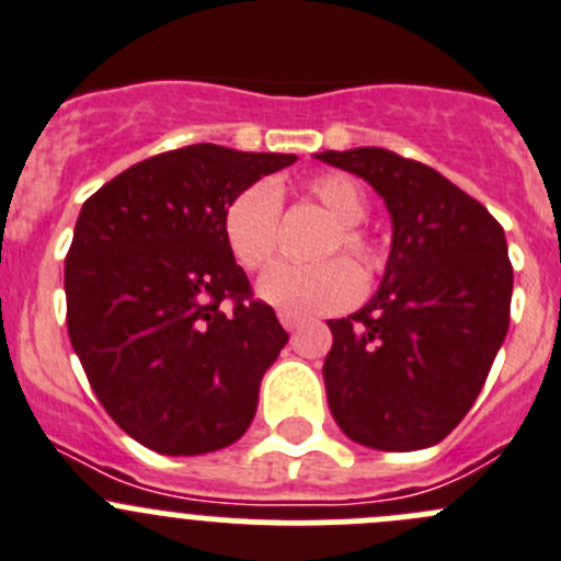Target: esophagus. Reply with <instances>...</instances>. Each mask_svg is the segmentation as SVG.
I'll return each instance as SVG.
<instances>
[{
  "label": "esophagus",
  "mask_w": 561,
  "mask_h": 561,
  "mask_svg": "<svg viewBox=\"0 0 561 561\" xmlns=\"http://www.w3.org/2000/svg\"><path fill=\"white\" fill-rule=\"evenodd\" d=\"M277 319H280V324H284V328L289 330V333H291V330H297V328H300V317H295V313H286V311H280V313H277Z\"/></svg>",
  "instance_id": "34e87169"
}]
</instances>
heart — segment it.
<instances>
[{"label":"heart","mask_w":561,"mask_h":561,"mask_svg":"<svg viewBox=\"0 0 561 561\" xmlns=\"http://www.w3.org/2000/svg\"><path fill=\"white\" fill-rule=\"evenodd\" d=\"M306 197L322 206L339 226L319 248V264H277L261 277L259 295L275 308L295 317L333 313L360 295V277L375 280L386 266L380 242L360 222L369 215V195L364 184L346 173L313 175L302 186ZM222 237L233 259L250 272L266 270L280 248V195L270 181H255L239 190L222 211ZM358 266L360 276L344 260Z\"/></svg>","instance_id":"heart-1"}]
</instances>
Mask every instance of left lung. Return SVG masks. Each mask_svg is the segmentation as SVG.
<instances>
[{
  "label": "left lung",
  "mask_w": 561,
  "mask_h": 561,
  "mask_svg": "<svg viewBox=\"0 0 561 561\" xmlns=\"http://www.w3.org/2000/svg\"><path fill=\"white\" fill-rule=\"evenodd\" d=\"M369 181L393 242L369 306L330 319L324 388L355 444L413 451L440 444L471 410L510 328L504 228L449 179L386 148L322 151Z\"/></svg>",
  "instance_id": "obj_1"
}]
</instances>
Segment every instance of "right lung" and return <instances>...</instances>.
Returning a JSON list of instances; mask_svg holds the SVG:
<instances>
[{"label": "right lung", "instance_id": "add662e5", "mask_svg": "<svg viewBox=\"0 0 561 561\" xmlns=\"http://www.w3.org/2000/svg\"><path fill=\"white\" fill-rule=\"evenodd\" d=\"M295 159L201 142L131 164L84 201L66 255L68 335L99 402L146 449L206 455L253 421L289 333L253 297L222 211Z\"/></svg>", "mask_w": 561, "mask_h": 561}]
</instances>
